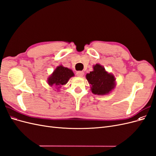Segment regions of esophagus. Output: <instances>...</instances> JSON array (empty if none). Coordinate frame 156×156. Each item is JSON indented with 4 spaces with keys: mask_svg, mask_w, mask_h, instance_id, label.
<instances>
[{
    "mask_svg": "<svg viewBox=\"0 0 156 156\" xmlns=\"http://www.w3.org/2000/svg\"><path fill=\"white\" fill-rule=\"evenodd\" d=\"M76 74H77V75L78 77H81L83 76L84 73V72H83V71H79V72H77Z\"/></svg>",
    "mask_w": 156,
    "mask_h": 156,
    "instance_id": "34e87169",
    "label": "esophagus"
}]
</instances>
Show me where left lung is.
<instances>
[{
  "label": "left lung",
  "instance_id": "left-lung-1",
  "mask_svg": "<svg viewBox=\"0 0 156 156\" xmlns=\"http://www.w3.org/2000/svg\"><path fill=\"white\" fill-rule=\"evenodd\" d=\"M86 78L90 84L92 92L96 95H107L116 87L114 75L107 72L100 64L93 66V71L86 75Z\"/></svg>",
  "mask_w": 156,
  "mask_h": 156
}]
</instances>
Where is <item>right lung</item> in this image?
Here are the masks:
<instances>
[{
    "instance_id": "obj_1",
    "label": "right lung",
    "mask_w": 156,
    "mask_h": 156,
    "mask_svg": "<svg viewBox=\"0 0 156 156\" xmlns=\"http://www.w3.org/2000/svg\"><path fill=\"white\" fill-rule=\"evenodd\" d=\"M74 75L72 69L66 68L62 65H60L49 75L48 78V83L50 87H55L57 91H59L60 88L62 87V85H65L69 79Z\"/></svg>"
}]
</instances>
